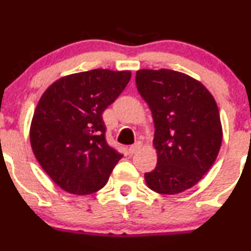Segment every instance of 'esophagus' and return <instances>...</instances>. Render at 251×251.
<instances>
[{
  "label": "esophagus",
  "mask_w": 251,
  "mask_h": 251,
  "mask_svg": "<svg viewBox=\"0 0 251 251\" xmlns=\"http://www.w3.org/2000/svg\"><path fill=\"white\" fill-rule=\"evenodd\" d=\"M142 146H143V144H142L141 142H137V143L133 144V146H131L130 148H128V151H130V154H135V153H137V151H141Z\"/></svg>",
  "instance_id": "esophagus-1"
}]
</instances>
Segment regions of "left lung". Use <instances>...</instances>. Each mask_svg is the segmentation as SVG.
<instances>
[{
    "label": "left lung",
    "mask_w": 251,
    "mask_h": 251,
    "mask_svg": "<svg viewBox=\"0 0 251 251\" xmlns=\"http://www.w3.org/2000/svg\"><path fill=\"white\" fill-rule=\"evenodd\" d=\"M136 86L151 111L158 161L144 179L151 191L178 194L198 183L222 143L216 100L194 77L170 69H142Z\"/></svg>",
    "instance_id": "1"
}]
</instances>
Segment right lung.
I'll use <instances>...</instances> for the list:
<instances>
[{"label": "right lung", "mask_w": 251, "mask_h": 251, "mask_svg": "<svg viewBox=\"0 0 251 251\" xmlns=\"http://www.w3.org/2000/svg\"><path fill=\"white\" fill-rule=\"evenodd\" d=\"M130 78L128 70L76 73L58 78L40 98L30 125L31 149L45 173L68 193L100 191L123 156L105 141L102 114Z\"/></svg>", "instance_id": "obj_1"}]
</instances>
